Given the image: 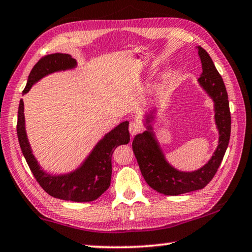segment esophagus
<instances>
[{
    "instance_id": "1",
    "label": "esophagus",
    "mask_w": 252,
    "mask_h": 252,
    "mask_svg": "<svg viewBox=\"0 0 252 252\" xmlns=\"http://www.w3.org/2000/svg\"><path fill=\"white\" fill-rule=\"evenodd\" d=\"M140 130H141V126H140V125H139V123H137V122H131L130 123L129 132H130L131 135H132V137H133V135L137 134Z\"/></svg>"
}]
</instances>
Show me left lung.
<instances>
[{
    "label": "left lung",
    "mask_w": 252,
    "mask_h": 252,
    "mask_svg": "<svg viewBox=\"0 0 252 252\" xmlns=\"http://www.w3.org/2000/svg\"><path fill=\"white\" fill-rule=\"evenodd\" d=\"M197 49L203 69L198 83L213 99L215 125L220 134L219 146L209 162L194 171H181L169 165L150 125L154 119L155 109L147 115V131L135 135L132 142L139 168L148 185L158 193L170 196L204 189L212 181L221 165L230 140L231 114L225 85L206 50L199 46Z\"/></svg>",
    "instance_id": "8db88e82"
}]
</instances>
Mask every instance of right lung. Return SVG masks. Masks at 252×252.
<instances>
[{
  "label": "right lung",
  "instance_id": "obj_1",
  "mask_svg": "<svg viewBox=\"0 0 252 252\" xmlns=\"http://www.w3.org/2000/svg\"><path fill=\"white\" fill-rule=\"evenodd\" d=\"M76 65V61L68 54L58 53L45 56L33 66L23 94L28 93L31 86L46 75L71 69ZM17 132L22 154L39 185L50 196L71 202L95 201L109 189L112 175V154L118 146L126 145L130 141L129 122L125 121L98 141L77 169L65 175H50L40 168L31 151L26 132L22 99H20L18 110Z\"/></svg>",
  "mask_w": 252,
  "mask_h": 252
}]
</instances>
